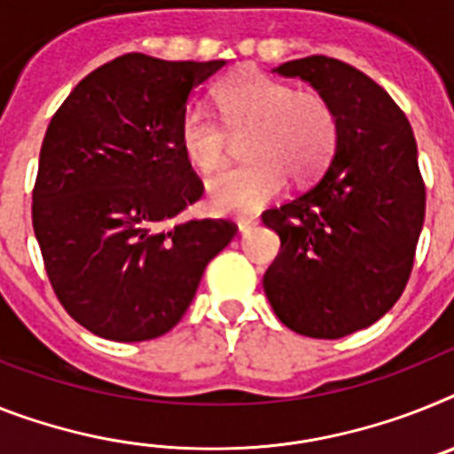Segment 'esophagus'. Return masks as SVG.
I'll return each instance as SVG.
<instances>
[{"label":"esophagus","instance_id":"esophagus-1","mask_svg":"<svg viewBox=\"0 0 454 454\" xmlns=\"http://www.w3.org/2000/svg\"><path fill=\"white\" fill-rule=\"evenodd\" d=\"M254 226H256V219H254V216H239V219H238L239 235H247Z\"/></svg>","mask_w":454,"mask_h":454}]
</instances>
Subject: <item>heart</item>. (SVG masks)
I'll list each match as a JSON object with an SVG mask.
<instances>
[{
    "instance_id": "obj_1",
    "label": "heart",
    "mask_w": 454,
    "mask_h": 454,
    "mask_svg": "<svg viewBox=\"0 0 454 454\" xmlns=\"http://www.w3.org/2000/svg\"><path fill=\"white\" fill-rule=\"evenodd\" d=\"M215 101L223 126L233 136L245 133L242 154L249 159L207 180L216 212L258 209L281 192L286 175L293 182L316 177L337 147V115L316 91H295L284 80L245 68L216 85ZM225 129L203 108H186L177 131L186 161L198 170L219 168L231 143Z\"/></svg>"
}]
</instances>
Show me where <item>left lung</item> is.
I'll use <instances>...</instances> for the list:
<instances>
[{"label":"left lung","instance_id":"obj_1","mask_svg":"<svg viewBox=\"0 0 454 454\" xmlns=\"http://www.w3.org/2000/svg\"><path fill=\"white\" fill-rule=\"evenodd\" d=\"M272 71L333 106L337 147L307 192L262 212L281 239L262 288L293 333L346 337L390 311L409 281L425 223L418 145L390 94L350 64L314 55Z\"/></svg>","mask_w":454,"mask_h":454}]
</instances>
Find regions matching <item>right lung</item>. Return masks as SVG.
<instances>
[{"instance_id":"right-lung-1","label":"right lung","mask_w":454,"mask_h":454,"mask_svg":"<svg viewBox=\"0 0 454 454\" xmlns=\"http://www.w3.org/2000/svg\"><path fill=\"white\" fill-rule=\"evenodd\" d=\"M223 64L129 52L80 80L45 131L34 235L64 309L98 337L168 333L238 233L226 219L177 221L203 196L180 120Z\"/></svg>"}]
</instances>
